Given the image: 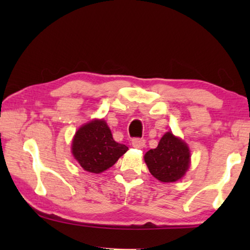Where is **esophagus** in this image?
I'll use <instances>...</instances> for the list:
<instances>
[{
    "label": "esophagus",
    "mask_w": 250,
    "mask_h": 250,
    "mask_svg": "<svg viewBox=\"0 0 250 250\" xmlns=\"http://www.w3.org/2000/svg\"><path fill=\"white\" fill-rule=\"evenodd\" d=\"M146 146V140L145 139H140V138H135L132 140V146L135 147V149H142L143 146Z\"/></svg>",
    "instance_id": "34e87169"
}]
</instances>
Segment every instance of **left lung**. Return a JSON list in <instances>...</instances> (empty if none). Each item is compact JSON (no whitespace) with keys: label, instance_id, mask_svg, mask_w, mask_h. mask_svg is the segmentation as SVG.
Instances as JSON below:
<instances>
[{"label":"left lung","instance_id":"left-lung-1","mask_svg":"<svg viewBox=\"0 0 250 250\" xmlns=\"http://www.w3.org/2000/svg\"><path fill=\"white\" fill-rule=\"evenodd\" d=\"M145 161L155 179L163 183H171L185 175L191 163V153L183 140L172 132H167L155 149L146 152Z\"/></svg>","mask_w":250,"mask_h":250}]
</instances>
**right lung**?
I'll use <instances>...</instances> for the list:
<instances>
[{"mask_svg":"<svg viewBox=\"0 0 250 250\" xmlns=\"http://www.w3.org/2000/svg\"><path fill=\"white\" fill-rule=\"evenodd\" d=\"M128 146L118 143L104 119H95L80 126L71 143V152L84 171L98 173L108 170Z\"/></svg>","mask_w":250,"mask_h":250,"instance_id":"add662e5","label":"right lung"}]
</instances>
